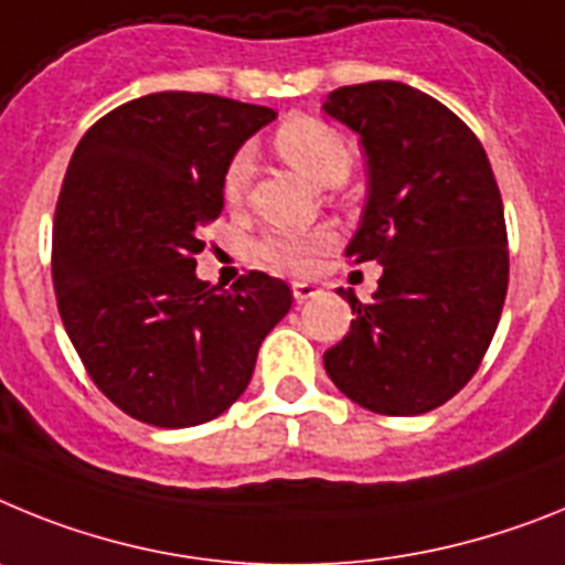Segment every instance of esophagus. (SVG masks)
<instances>
[{
	"label": "esophagus",
	"instance_id": "1",
	"mask_svg": "<svg viewBox=\"0 0 565 565\" xmlns=\"http://www.w3.org/2000/svg\"><path fill=\"white\" fill-rule=\"evenodd\" d=\"M318 292H321V289H318L316 284H310V281H292V296H296L298 303L310 301V298H316Z\"/></svg>",
	"mask_w": 565,
	"mask_h": 565
}]
</instances>
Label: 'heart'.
I'll return each instance as SVG.
<instances>
[{"instance_id":"1","label":"heart","mask_w":565,"mask_h":565,"mask_svg":"<svg viewBox=\"0 0 565 565\" xmlns=\"http://www.w3.org/2000/svg\"><path fill=\"white\" fill-rule=\"evenodd\" d=\"M276 150L289 167H296L298 173L307 175L318 188H338L352 173V147L347 145V139L338 134L335 127L323 125L318 119L298 116V119H289L287 125L278 127ZM249 170H253V161H249L247 150L230 159L222 181L224 199H242L244 190H247ZM327 244H330V233H323V230L307 235L269 233L258 242V255L273 267L307 269Z\"/></svg>"}]
</instances>
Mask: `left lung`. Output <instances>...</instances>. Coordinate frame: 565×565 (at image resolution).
<instances>
[{
	"instance_id": "8db88e82",
	"label": "left lung",
	"mask_w": 565,
	"mask_h": 565,
	"mask_svg": "<svg viewBox=\"0 0 565 565\" xmlns=\"http://www.w3.org/2000/svg\"><path fill=\"white\" fill-rule=\"evenodd\" d=\"M323 113L361 136L370 173L347 255L384 267L370 303L323 352L332 384L377 415L446 404L478 370L509 287L507 222L487 150L438 99L404 82L332 90Z\"/></svg>"
}]
</instances>
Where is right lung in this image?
<instances>
[{
	"instance_id": "right-lung-1",
	"label": "right lung",
	"mask_w": 565,
	"mask_h": 565,
	"mask_svg": "<svg viewBox=\"0 0 565 565\" xmlns=\"http://www.w3.org/2000/svg\"><path fill=\"white\" fill-rule=\"evenodd\" d=\"M273 119L210 93H150L73 150L53 218L58 312L93 384L141 424L184 429L227 412L292 307L267 273L230 289L195 276L224 170Z\"/></svg>"
}]
</instances>
